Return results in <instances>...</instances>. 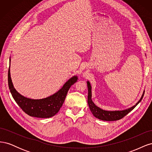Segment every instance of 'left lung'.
Wrapping results in <instances>:
<instances>
[{"label":"left lung","mask_w":152,"mask_h":152,"mask_svg":"<svg viewBox=\"0 0 152 152\" xmlns=\"http://www.w3.org/2000/svg\"><path fill=\"white\" fill-rule=\"evenodd\" d=\"M87 88H88L87 103H88V105L91 112L96 118L104 121H117L120 120V119H121L124 117H125L127 114H128L131 111H132V110L139 104V103H140L145 93L144 91L140 100L134 106H132V107L122 110H113V111H110V110H103L98 107V106H96L94 103L93 100H92V87L89 81H87Z\"/></svg>","instance_id":"obj_1"}]
</instances>
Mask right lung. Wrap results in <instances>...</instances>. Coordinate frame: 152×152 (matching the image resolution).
<instances>
[{
    "instance_id": "right-lung-1",
    "label": "right lung",
    "mask_w": 152,
    "mask_h": 152,
    "mask_svg": "<svg viewBox=\"0 0 152 152\" xmlns=\"http://www.w3.org/2000/svg\"><path fill=\"white\" fill-rule=\"evenodd\" d=\"M77 80V75L73 76L64 84L60 89L53 95L42 99H34L26 98L18 93L12 84L10 67L8 71V85L12 98L26 114L37 118H49L55 115L65 102L69 89Z\"/></svg>"
}]
</instances>
